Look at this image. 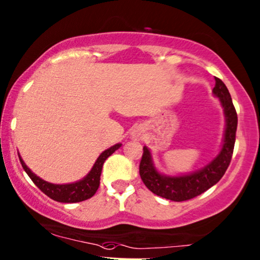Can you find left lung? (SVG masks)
Wrapping results in <instances>:
<instances>
[{
  "label": "left lung",
  "instance_id": "8db88e82",
  "mask_svg": "<svg viewBox=\"0 0 260 260\" xmlns=\"http://www.w3.org/2000/svg\"><path fill=\"white\" fill-rule=\"evenodd\" d=\"M215 80L216 84L213 87V93L219 99L224 108L226 132H224L221 152L209 165L190 175L164 176L156 172L154 168L149 149L147 147L143 148V155L139 164V175L145 186L160 198L176 202L196 198L209 190L211 186L217 184L230 165L233 149H235L238 117H237L236 108L233 106L232 99L226 85L221 79L215 78Z\"/></svg>",
  "mask_w": 260,
  "mask_h": 260
}]
</instances>
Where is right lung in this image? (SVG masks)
Listing matches in <instances>:
<instances>
[{
    "label": "right lung",
    "instance_id": "right-lung-1",
    "mask_svg": "<svg viewBox=\"0 0 260 260\" xmlns=\"http://www.w3.org/2000/svg\"><path fill=\"white\" fill-rule=\"evenodd\" d=\"M121 147V144H116L113 147L108 148L107 150H105L104 153H101V155L99 156L98 160L93 164L91 172L85 176L82 180L74 182V184H65V185H56V184H50V182L42 180L41 178L33 174L29 170V168H27V165L24 164V161L22 160L21 156H19V160H21L22 167H23L24 172L28 174L32 181L37 185L39 190L42 192H44L48 198H50L54 201L58 202H67V204H73V202H80L85 201V200L92 198L95 195V192L98 191L100 186V175L102 172V165L108 156L111 155L113 152H116L118 148Z\"/></svg>",
    "mask_w": 260,
    "mask_h": 260
}]
</instances>
